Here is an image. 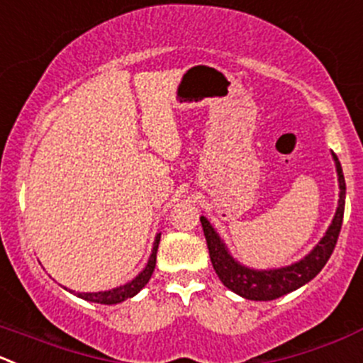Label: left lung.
Here are the masks:
<instances>
[{
    "label": "left lung",
    "instance_id": "8db88e82",
    "mask_svg": "<svg viewBox=\"0 0 363 363\" xmlns=\"http://www.w3.org/2000/svg\"><path fill=\"white\" fill-rule=\"evenodd\" d=\"M333 160H335L337 174H339V207H337L335 218H333L332 225L326 230L325 238L300 262L291 264L287 267H280V269L264 271L250 269V267L241 266V264H238L232 259L230 253L225 248L223 241L214 232L209 221L203 216H200L203 235H206L207 241V248H209L211 262H213L214 271H216V275L220 277L225 287H228V289L234 291L239 296L246 298V300H277V298L284 296L287 293H293L298 287L311 282L319 271L325 267L330 255L333 253V248H335L337 239H339L344 218V203H346V181H344L342 167H340V161L335 154H333Z\"/></svg>",
    "mask_w": 363,
    "mask_h": 363
}]
</instances>
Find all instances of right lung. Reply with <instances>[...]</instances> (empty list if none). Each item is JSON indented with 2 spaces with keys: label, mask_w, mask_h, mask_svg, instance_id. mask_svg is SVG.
Returning a JSON list of instances; mask_svg holds the SVG:
<instances>
[{
  "label": "right lung",
  "mask_w": 363,
  "mask_h": 363,
  "mask_svg": "<svg viewBox=\"0 0 363 363\" xmlns=\"http://www.w3.org/2000/svg\"><path fill=\"white\" fill-rule=\"evenodd\" d=\"M160 239L161 234L156 235V241H154V248H152V255H150L149 262H147L145 269L136 277L135 280L128 282L125 286L117 287V289L111 291H104V293H76L77 296L83 298L86 301H94V303H103V305H115L121 303V301L128 300V298H133L135 294H138L143 287L147 286V282L150 280L154 273V267H156V253H157V246H160Z\"/></svg>",
  "instance_id": "1"
}]
</instances>
